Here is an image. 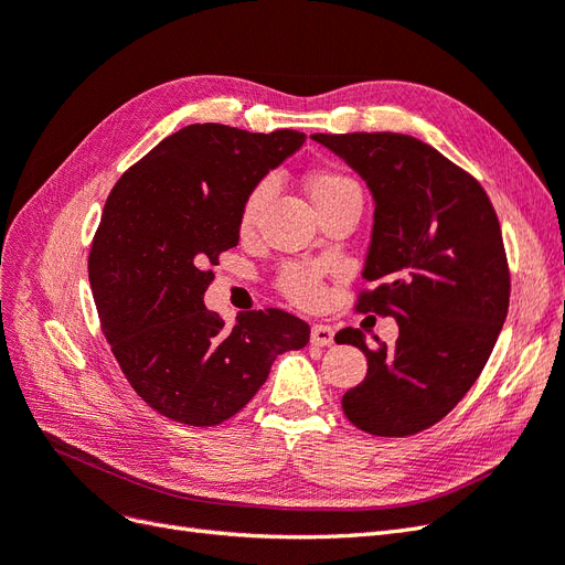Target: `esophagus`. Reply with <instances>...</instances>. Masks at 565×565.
<instances>
[{"label":"esophagus","mask_w":565,"mask_h":565,"mask_svg":"<svg viewBox=\"0 0 565 565\" xmlns=\"http://www.w3.org/2000/svg\"><path fill=\"white\" fill-rule=\"evenodd\" d=\"M334 341V330L330 324H313L311 328V344L316 347H330Z\"/></svg>","instance_id":"obj_1"}]
</instances>
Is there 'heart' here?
Listing matches in <instances>:
<instances>
[{
    "instance_id": "heart-1",
    "label": "heart",
    "mask_w": 565,
    "mask_h": 565,
    "mask_svg": "<svg viewBox=\"0 0 565 565\" xmlns=\"http://www.w3.org/2000/svg\"><path fill=\"white\" fill-rule=\"evenodd\" d=\"M309 193H311L313 202H322V200H330L337 195L361 193V191H358V185L349 177L332 172V169H320V172H313L309 179ZM266 195H268V181H262L249 193V198L245 202L243 228H249L254 224V218H256V214H259ZM278 285H280L285 297H289L299 306H306V309H313V306H318L324 299L320 276H318V270L311 266H303V264L285 266L280 278H278Z\"/></svg>"
}]
</instances>
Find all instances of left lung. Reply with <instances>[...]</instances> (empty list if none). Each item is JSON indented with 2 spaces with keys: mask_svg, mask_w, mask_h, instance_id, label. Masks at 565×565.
Instances as JSON below:
<instances>
[{
  "mask_svg": "<svg viewBox=\"0 0 565 565\" xmlns=\"http://www.w3.org/2000/svg\"><path fill=\"white\" fill-rule=\"evenodd\" d=\"M361 177L374 200L363 278L377 282L358 311L398 322L396 344L361 330L337 344L367 355V374L341 398L372 436L429 429L486 367L509 311V266L498 214L473 177L405 134H313Z\"/></svg>",
  "mask_w": 565,
  "mask_h": 565,
  "instance_id": "1",
  "label": "left lung"
}]
</instances>
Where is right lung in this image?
<instances>
[{
	"label": "right lung",
	"mask_w": 565,
	"mask_h": 565,
	"mask_svg": "<svg viewBox=\"0 0 565 565\" xmlns=\"http://www.w3.org/2000/svg\"><path fill=\"white\" fill-rule=\"evenodd\" d=\"M303 141L292 129L188 125L110 191L89 282L119 367L160 415L188 426L226 422L280 353L309 344L311 328L292 313L249 311L226 328L204 306L210 266L237 245L249 193Z\"/></svg>",
	"instance_id": "1"
}]
</instances>
